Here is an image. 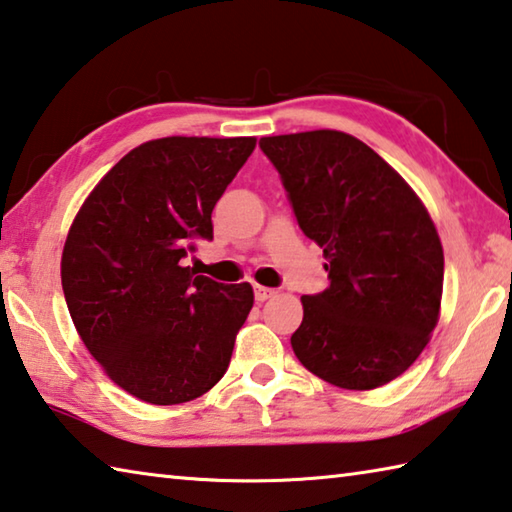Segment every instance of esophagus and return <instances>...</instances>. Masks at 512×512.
<instances>
[{
	"label": "esophagus",
	"instance_id": "1",
	"mask_svg": "<svg viewBox=\"0 0 512 512\" xmlns=\"http://www.w3.org/2000/svg\"><path fill=\"white\" fill-rule=\"evenodd\" d=\"M277 291H275V288H266V286H255V300L257 302H266L268 300V297H273Z\"/></svg>",
	"mask_w": 512,
	"mask_h": 512
}]
</instances>
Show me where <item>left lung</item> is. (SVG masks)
Returning a JSON list of instances; mask_svg holds the SVG:
<instances>
[{
  "instance_id": "obj_1",
  "label": "left lung",
  "mask_w": 512,
  "mask_h": 512,
  "mask_svg": "<svg viewBox=\"0 0 512 512\" xmlns=\"http://www.w3.org/2000/svg\"><path fill=\"white\" fill-rule=\"evenodd\" d=\"M259 147L327 257L329 288L302 295L297 360L342 389L387 385L439 320L443 248L430 215L392 165L345 132L266 136Z\"/></svg>"
}]
</instances>
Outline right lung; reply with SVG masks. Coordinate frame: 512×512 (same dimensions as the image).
Masks as SVG:
<instances>
[{"label": "right lung", "mask_w": 512, "mask_h": 512, "mask_svg": "<svg viewBox=\"0 0 512 512\" xmlns=\"http://www.w3.org/2000/svg\"><path fill=\"white\" fill-rule=\"evenodd\" d=\"M255 138L167 136L102 176L62 250V291L82 342L127 394L188 403L230 365L253 286L194 275L183 259L212 239V208Z\"/></svg>", "instance_id": "obj_1"}]
</instances>
